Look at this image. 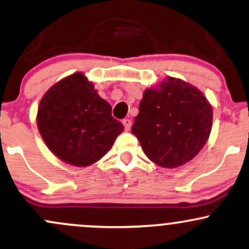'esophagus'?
I'll use <instances>...</instances> for the list:
<instances>
[{"label":"esophagus","mask_w":249,"mask_h":249,"mask_svg":"<svg viewBox=\"0 0 249 249\" xmlns=\"http://www.w3.org/2000/svg\"><path fill=\"white\" fill-rule=\"evenodd\" d=\"M123 125H124V127H125V130H130V127H131V120L129 119V118H126V119H124L123 120Z\"/></svg>","instance_id":"esophagus-1"}]
</instances>
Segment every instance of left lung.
<instances>
[{
    "instance_id": "left-lung-1",
    "label": "left lung",
    "mask_w": 249,
    "mask_h": 249,
    "mask_svg": "<svg viewBox=\"0 0 249 249\" xmlns=\"http://www.w3.org/2000/svg\"><path fill=\"white\" fill-rule=\"evenodd\" d=\"M213 108L197 87L168 76L146 89L132 133L150 160L173 169L193 160L208 141Z\"/></svg>"
}]
</instances>
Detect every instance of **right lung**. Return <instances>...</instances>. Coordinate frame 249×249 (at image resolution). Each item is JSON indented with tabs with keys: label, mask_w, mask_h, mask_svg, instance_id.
I'll return each mask as SVG.
<instances>
[{
	"label": "right lung",
	"mask_w": 249,
	"mask_h": 249,
	"mask_svg": "<svg viewBox=\"0 0 249 249\" xmlns=\"http://www.w3.org/2000/svg\"><path fill=\"white\" fill-rule=\"evenodd\" d=\"M111 110L83 73H73L43 94L37 108V129L59 160L89 166L106 155L124 130Z\"/></svg>",
	"instance_id": "obj_1"
}]
</instances>
